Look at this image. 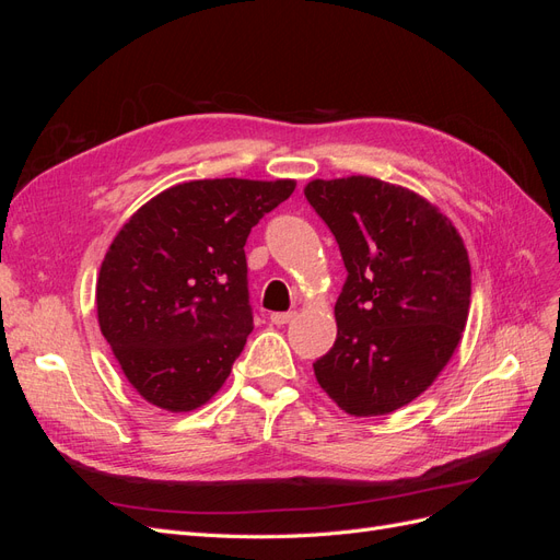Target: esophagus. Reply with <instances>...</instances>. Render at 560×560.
Masks as SVG:
<instances>
[{"label":"esophagus","instance_id":"1","mask_svg":"<svg viewBox=\"0 0 560 560\" xmlns=\"http://www.w3.org/2000/svg\"><path fill=\"white\" fill-rule=\"evenodd\" d=\"M296 313L294 311H287V313H270V322H273V325H278V327H282V325H287V322H292V317H294Z\"/></svg>","mask_w":560,"mask_h":560}]
</instances>
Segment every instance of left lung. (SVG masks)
<instances>
[{
  "label": "left lung",
  "instance_id": "left-lung-1",
  "mask_svg": "<svg viewBox=\"0 0 560 560\" xmlns=\"http://www.w3.org/2000/svg\"><path fill=\"white\" fill-rule=\"evenodd\" d=\"M303 194L348 270L315 378L350 416L393 413L460 343L471 294L463 238L425 198L374 177L315 179Z\"/></svg>",
  "mask_w": 560,
  "mask_h": 560
}]
</instances>
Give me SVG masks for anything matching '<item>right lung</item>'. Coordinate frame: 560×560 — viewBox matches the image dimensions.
Listing matches in <instances>:
<instances>
[{"instance_id": "obj_1", "label": "right lung", "mask_w": 560, "mask_h": 560, "mask_svg": "<svg viewBox=\"0 0 560 560\" xmlns=\"http://www.w3.org/2000/svg\"><path fill=\"white\" fill-rule=\"evenodd\" d=\"M292 179L173 186L118 231L97 278L103 336L138 393L165 411L206 404L254 327L245 243Z\"/></svg>"}]
</instances>
